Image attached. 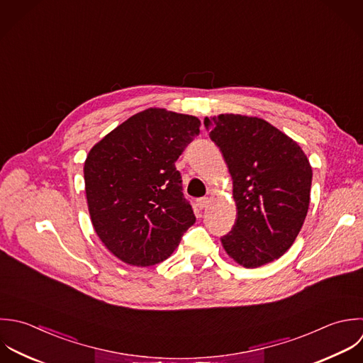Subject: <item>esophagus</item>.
<instances>
[{"mask_svg":"<svg viewBox=\"0 0 363 363\" xmlns=\"http://www.w3.org/2000/svg\"><path fill=\"white\" fill-rule=\"evenodd\" d=\"M209 203V199L208 198H201V199H198L196 201V206L199 208V209H203V208H206V205Z\"/></svg>","mask_w":363,"mask_h":363,"instance_id":"1","label":"esophagus"}]
</instances>
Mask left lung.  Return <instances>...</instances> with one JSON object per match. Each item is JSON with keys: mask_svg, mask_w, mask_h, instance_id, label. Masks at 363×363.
I'll return each instance as SVG.
<instances>
[{"mask_svg": "<svg viewBox=\"0 0 363 363\" xmlns=\"http://www.w3.org/2000/svg\"><path fill=\"white\" fill-rule=\"evenodd\" d=\"M233 179L236 222L222 246L238 264L256 269L294 243L310 206L313 168L301 147L263 118H205Z\"/></svg>", "mask_w": 363, "mask_h": 363, "instance_id": "obj_1", "label": "left lung"}]
</instances>
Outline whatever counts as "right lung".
<instances>
[{"instance_id":"1","label":"right lung","mask_w":363,"mask_h":363,"mask_svg":"<svg viewBox=\"0 0 363 363\" xmlns=\"http://www.w3.org/2000/svg\"><path fill=\"white\" fill-rule=\"evenodd\" d=\"M195 116L151 107L104 135L84 161V191L99 239L121 262L168 259L196 218L175 168L199 134Z\"/></svg>"}]
</instances>
